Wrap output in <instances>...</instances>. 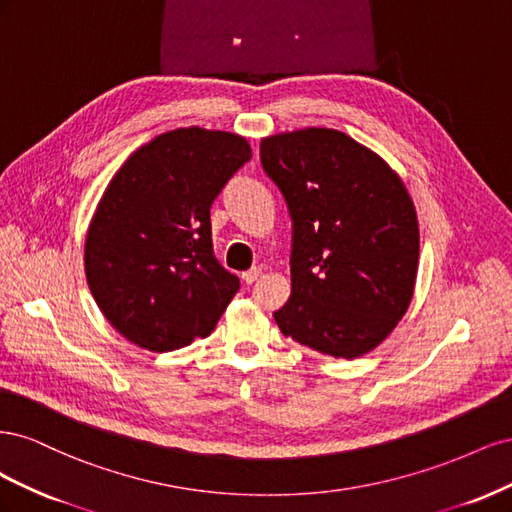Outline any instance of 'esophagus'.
<instances>
[{
    "mask_svg": "<svg viewBox=\"0 0 512 512\" xmlns=\"http://www.w3.org/2000/svg\"><path fill=\"white\" fill-rule=\"evenodd\" d=\"M260 275H262V271H260V269H250V271H245L241 277H243V282H245L247 286H252V284L258 280Z\"/></svg>",
    "mask_w": 512,
    "mask_h": 512,
    "instance_id": "esophagus-1",
    "label": "esophagus"
}]
</instances>
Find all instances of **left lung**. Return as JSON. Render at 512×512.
Returning a JSON list of instances; mask_svg holds the SVG:
<instances>
[{
    "label": "left lung",
    "mask_w": 512,
    "mask_h": 512,
    "mask_svg": "<svg viewBox=\"0 0 512 512\" xmlns=\"http://www.w3.org/2000/svg\"><path fill=\"white\" fill-rule=\"evenodd\" d=\"M260 160L294 226L292 294L273 314L277 327L301 346L359 359L393 333L414 297L421 243L406 183L333 128L265 136Z\"/></svg>",
    "instance_id": "1"
}]
</instances>
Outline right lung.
Returning a JSON list of instances; mask_svg holds the SVG:
<instances>
[{
    "mask_svg": "<svg viewBox=\"0 0 512 512\" xmlns=\"http://www.w3.org/2000/svg\"><path fill=\"white\" fill-rule=\"evenodd\" d=\"M252 158L245 136L177 128L130 153L108 181L85 237V275L113 329L170 352L207 337L239 290L213 256L209 209Z\"/></svg>",
    "mask_w": 512,
    "mask_h": 512,
    "instance_id": "add662e5",
    "label": "right lung"
}]
</instances>
